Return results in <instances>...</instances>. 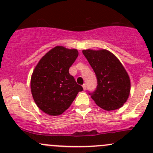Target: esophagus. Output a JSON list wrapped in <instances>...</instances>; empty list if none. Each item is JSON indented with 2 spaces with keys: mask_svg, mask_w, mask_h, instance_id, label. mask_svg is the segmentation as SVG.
<instances>
[{
  "mask_svg": "<svg viewBox=\"0 0 153 153\" xmlns=\"http://www.w3.org/2000/svg\"><path fill=\"white\" fill-rule=\"evenodd\" d=\"M83 89H84V90H86V84H84V85H83Z\"/></svg>",
  "mask_w": 153,
  "mask_h": 153,
  "instance_id": "obj_1",
  "label": "esophagus"
}]
</instances>
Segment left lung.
Instances as JSON below:
<instances>
[{
  "label": "left lung",
  "instance_id": "obj_1",
  "mask_svg": "<svg viewBox=\"0 0 153 153\" xmlns=\"http://www.w3.org/2000/svg\"><path fill=\"white\" fill-rule=\"evenodd\" d=\"M83 54L93 69L98 86L91 98L106 111L118 109L130 94L129 75L118 58L107 49H84Z\"/></svg>",
  "mask_w": 153,
  "mask_h": 153
}]
</instances>
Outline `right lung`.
<instances>
[{"label": "right lung", "instance_id": "add662e5", "mask_svg": "<svg viewBox=\"0 0 153 153\" xmlns=\"http://www.w3.org/2000/svg\"><path fill=\"white\" fill-rule=\"evenodd\" d=\"M78 55V49L56 46L41 58L34 69L30 81L32 98L47 115H61L83 90L69 73Z\"/></svg>", "mask_w": 153, "mask_h": 153}]
</instances>
